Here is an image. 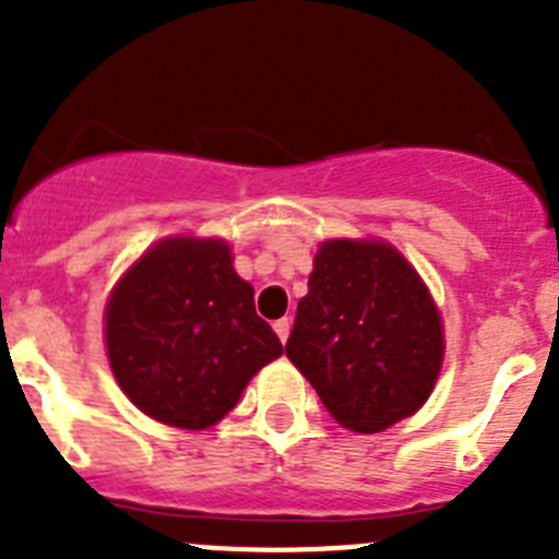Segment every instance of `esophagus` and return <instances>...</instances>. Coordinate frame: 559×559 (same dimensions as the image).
Listing matches in <instances>:
<instances>
[{"label":"esophagus","mask_w":559,"mask_h":559,"mask_svg":"<svg viewBox=\"0 0 559 559\" xmlns=\"http://www.w3.org/2000/svg\"><path fill=\"white\" fill-rule=\"evenodd\" d=\"M274 330H276V335H280V341H288V335H290V322L288 319H280V322H274Z\"/></svg>","instance_id":"esophagus-1"}]
</instances>
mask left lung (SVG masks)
<instances>
[{
  "label": "left lung",
  "mask_w": 559,
  "mask_h": 559,
  "mask_svg": "<svg viewBox=\"0 0 559 559\" xmlns=\"http://www.w3.org/2000/svg\"><path fill=\"white\" fill-rule=\"evenodd\" d=\"M285 355L341 426L378 433L433 392L445 335L426 283L394 246L328 240Z\"/></svg>",
  "instance_id": "1"
}]
</instances>
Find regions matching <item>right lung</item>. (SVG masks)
I'll list each match as a JSON object with an SVG mask.
<instances>
[{
    "instance_id": "add662e5",
    "label": "right lung",
    "mask_w": 559,
    "mask_h": 559,
    "mask_svg": "<svg viewBox=\"0 0 559 559\" xmlns=\"http://www.w3.org/2000/svg\"><path fill=\"white\" fill-rule=\"evenodd\" d=\"M106 349L133 406L187 431L224 419L283 355L215 237H167L122 274L106 305Z\"/></svg>"
}]
</instances>
